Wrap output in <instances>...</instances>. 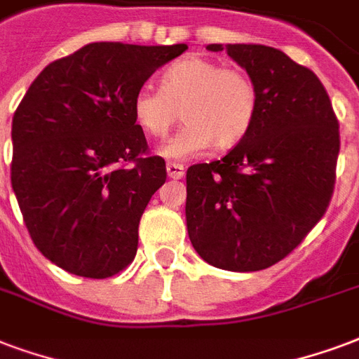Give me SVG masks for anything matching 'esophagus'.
Instances as JSON below:
<instances>
[{
  "mask_svg": "<svg viewBox=\"0 0 359 359\" xmlns=\"http://www.w3.org/2000/svg\"><path fill=\"white\" fill-rule=\"evenodd\" d=\"M166 172H168V176L172 180H182L185 176V168H183V164L180 163H168L166 164Z\"/></svg>",
  "mask_w": 359,
  "mask_h": 359,
  "instance_id": "1",
  "label": "esophagus"
}]
</instances>
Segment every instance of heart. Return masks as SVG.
<instances>
[{"mask_svg": "<svg viewBox=\"0 0 359 359\" xmlns=\"http://www.w3.org/2000/svg\"><path fill=\"white\" fill-rule=\"evenodd\" d=\"M261 94L241 67L187 56L161 75L158 90L140 88L132 98L136 125L155 140H164L180 121L185 125L161 147L168 158H191L217 145L233 147L248 136L259 115Z\"/></svg>", "mask_w": 359, "mask_h": 359, "instance_id": "obj_1", "label": "heart"}]
</instances>
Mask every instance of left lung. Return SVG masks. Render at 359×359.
Here are the masks:
<instances>
[{
  "instance_id": "8db88e82",
  "label": "left lung",
  "mask_w": 359,
  "mask_h": 359,
  "mask_svg": "<svg viewBox=\"0 0 359 359\" xmlns=\"http://www.w3.org/2000/svg\"><path fill=\"white\" fill-rule=\"evenodd\" d=\"M227 50L255 81L259 115L227 155L187 170V231L217 269L263 271L295 250L322 219L335 189L339 121L322 81L265 45Z\"/></svg>"
}]
</instances>
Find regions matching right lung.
Segmentation results:
<instances>
[{
    "mask_svg": "<svg viewBox=\"0 0 359 359\" xmlns=\"http://www.w3.org/2000/svg\"><path fill=\"white\" fill-rule=\"evenodd\" d=\"M185 43H90L50 62L13 117L11 185L39 252L64 271L109 278L138 250L145 206L166 182L132 98Z\"/></svg>",
    "mask_w": 359,
    "mask_h": 359,
    "instance_id": "obj_1",
    "label": "right lung"
}]
</instances>
